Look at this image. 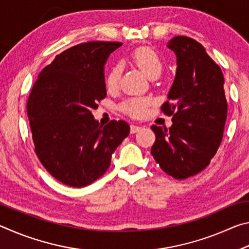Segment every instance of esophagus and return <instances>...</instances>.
<instances>
[{"label":"esophagus","mask_w":249,"mask_h":249,"mask_svg":"<svg viewBox=\"0 0 249 249\" xmlns=\"http://www.w3.org/2000/svg\"><path fill=\"white\" fill-rule=\"evenodd\" d=\"M141 129H142L141 126H138V125H130V133H132V134L138 133Z\"/></svg>","instance_id":"1"}]
</instances>
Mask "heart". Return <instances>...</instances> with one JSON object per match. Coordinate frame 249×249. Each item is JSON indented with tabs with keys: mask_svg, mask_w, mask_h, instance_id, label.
<instances>
[{
	"mask_svg": "<svg viewBox=\"0 0 249 249\" xmlns=\"http://www.w3.org/2000/svg\"><path fill=\"white\" fill-rule=\"evenodd\" d=\"M130 58L148 78H150L151 75L159 74L160 71H161L162 65L161 61H160V58L153 49L148 47L137 48L132 53ZM120 75L121 67H113L107 75V86L108 89H115L117 84H119ZM149 103L150 100L145 98H130L122 104V109L130 116L140 117L145 114Z\"/></svg>",
	"mask_w": 249,
	"mask_h": 249,
	"instance_id": "heart-1",
	"label": "heart"
}]
</instances>
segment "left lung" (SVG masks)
<instances>
[{"label":"left lung","mask_w":249,"mask_h":249,"mask_svg":"<svg viewBox=\"0 0 249 249\" xmlns=\"http://www.w3.org/2000/svg\"><path fill=\"white\" fill-rule=\"evenodd\" d=\"M177 68L162 111L172 116L169 129L151 126L156 162L175 179L199 174L221 145L227 115L222 70L195 39L177 36L167 44Z\"/></svg>","instance_id":"obj_1"}]
</instances>
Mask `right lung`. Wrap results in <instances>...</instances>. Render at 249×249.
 Instances as JSON below:
<instances>
[{
    "label": "right lung",
    "instance_id": "add662e5",
    "mask_svg": "<svg viewBox=\"0 0 249 249\" xmlns=\"http://www.w3.org/2000/svg\"><path fill=\"white\" fill-rule=\"evenodd\" d=\"M122 43L90 41L65 50L39 73L27 102L37 157L64 184L99 179L129 134L125 121L100 125L92 115L107 96L104 67Z\"/></svg>",
    "mask_w": 249,
    "mask_h": 249
}]
</instances>
